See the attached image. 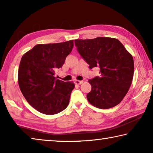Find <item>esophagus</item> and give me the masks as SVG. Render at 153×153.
<instances>
[{
  "label": "esophagus",
  "instance_id": "1",
  "mask_svg": "<svg viewBox=\"0 0 153 153\" xmlns=\"http://www.w3.org/2000/svg\"><path fill=\"white\" fill-rule=\"evenodd\" d=\"M74 83L76 84H82L83 83V81H82H82H79V80H75Z\"/></svg>",
  "mask_w": 153,
  "mask_h": 153
}]
</instances>
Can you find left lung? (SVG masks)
Listing matches in <instances>:
<instances>
[{
	"label": "left lung",
	"instance_id": "left-lung-1",
	"mask_svg": "<svg viewBox=\"0 0 153 153\" xmlns=\"http://www.w3.org/2000/svg\"><path fill=\"white\" fill-rule=\"evenodd\" d=\"M74 42L89 68H100V76L88 80L92 86L86 96L89 102L101 109L120 104L132 82L134 64L131 54L116 38L98 37Z\"/></svg>",
	"mask_w": 153,
	"mask_h": 153
}]
</instances>
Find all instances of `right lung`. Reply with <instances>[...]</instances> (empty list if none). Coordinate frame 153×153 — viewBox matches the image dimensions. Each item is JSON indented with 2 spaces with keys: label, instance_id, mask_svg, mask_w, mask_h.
<instances>
[{
  "label": "right lung",
  "instance_id": "1",
  "mask_svg": "<svg viewBox=\"0 0 153 153\" xmlns=\"http://www.w3.org/2000/svg\"><path fill=\"white\" fill-rule=\"evenodd\" d=\"M74 47V40L36 45L23 55L18 71V84L28 103L39 112L55 115L69 105L75 85L55 77Z\"/></svg>",
  "mask_w": 153,
  "mask_h": 153
}]
</instances>
